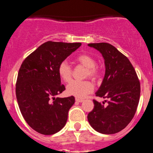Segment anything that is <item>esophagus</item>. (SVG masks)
I'll return each mask as SVG.
<instances>
[{"mask_svg": "<svg viewBox=\"0 0 153 153\" xmlns=\"http://www.w3.org/2000/svg\"><path fill=\"white\" fill-rule=\"evenodd\" d=\"M75 101H77V102H83V101H84V99H81V98H75Z\"/></svg>", "mask_w": 153, "mask_h": 153, "instance_id": "34e87169", "label": "esophagus"}]
</instances>
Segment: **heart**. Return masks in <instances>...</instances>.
Instances as JSON below:
<instances>
[{
  "label": "heart",
  "mask_w": 153,
  "mask_h": 153,
  "mask_svg": "<svg viewBox=\"0 0 153 153\" xmlns=\"http://www.w3.org/2000/svg\"><path fill=\"white\" fill-rule=\"evenodd\" d=\"M75 62L86 67L85 77H90L92 79H98L100 71L96 67V61L92 55L86 53L79 54L75 57ZM58 74L64 82H69L72 78V70L66 61H61L58 67ZM94 89V85L90 81H72L67 86V92L69 95L77 98H84L91 93Z\"/></svg>",
  "instance_id": "b5f03b06"
}]
</instances>
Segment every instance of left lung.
<instances>
[{
  "label": "left lung",
  "mask_w": 153,
  "mask_h": 153,
  "mask_svg": "<svg viewBox=\"0 0 153 153\" xmlns=\"http://www.w3.org/2000/svg\"><path fill=\"white\" fill-rule=\"evenodd\" d=\"M99 51L105 64V75L95 95L106 98L107 105L93 100L94 108L88 114V121L97 132L115 134L124 129L135 115L141 86L129 60L107 43L89 44Z\"/></svg>",
  "instance_id": "1"
}]
</instances>
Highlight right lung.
<instances>
[{"mask_svg": "<svg viewBox=\"0 0 153 153\" xmlns=\"http://www.w3.org/2000/svg\"><path fill=\"white\" fill-rule=\"evenodd\" d=\"M81 45L47 41L27 56L20 67L15 87L17 101L26 122L39 133L55 134L67 123L75 98H55L65 90L58 67Z\"/></svg>", "mask_w": 153, "mask_h": 153, "instance_id": "add662e5", "label": "right lung"}]
</instances>
